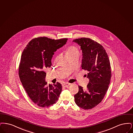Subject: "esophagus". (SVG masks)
Instances as JSON below:
<instances>
[{
  "label": "esophagus",
  "mask_w": 133,
  "mask_h": 133,
  "mask_svg": "<svg viewBox=\"0 0 133 133\" xmlns=\"http://www.w3.org/2000/svg\"><path fill=\"white\" fill-rule=\"evenodd\" d=\"M70 83H64V84H63V86L64 87H68L69 85H70Z\"/></svg>",
  "instance_id": "esophagus-1"
}]
</instances>
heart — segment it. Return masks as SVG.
Wrapping results in <instances>:
<instances>
[{
    "mask_svg": "<svg viewBox=\"0 0 133 133\" xmlns=\"http://www.w3.org/2000/svg\"><path fill=\"white\" fill-rule=\"evenodd\" d=\"M65 52L66 56L69 58L76 55H79V51L78 49L75 46H69L66 50Z\"/></svg>",
    "mask_w": 133,
    "mask_h": 133,
    "instance_id": "1",
    "label": "heart"
}]
</instances>
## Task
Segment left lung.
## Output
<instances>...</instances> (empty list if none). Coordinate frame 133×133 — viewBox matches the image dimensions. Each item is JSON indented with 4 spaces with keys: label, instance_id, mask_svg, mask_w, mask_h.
I'll return each mask as SVG.
<instances>
[{
    "label": "left lung",
    "instance_id": "left-lung-1",
    "mask_svg": "<svg viewBox=\"0 0 133 133\" xmlns=\"http://www.w3.org/2000/svg\"><path fill=\"white\" fill-rule=\"evenodd\" d=\"M82 52V69L88 71L89 79L87 89L78 86L75 95L76 104L85 110L92 109L104 98L110 84L111 71L110 61L104 48L89 38H81L73 41Z\"/></svg>",
    "mask_w": 133,
    "mask_h": 133
}]
</instances>
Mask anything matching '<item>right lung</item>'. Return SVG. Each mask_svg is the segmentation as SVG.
<instances>
[{
  "label": "right lung",
  "mask_w": 133,
  "mask_h": 133,
  "mask_svg": "<svg viewBox=\"0 0 133 133\" xmlns=\"http://www.w3.org/2000/svg\"><path fill=\"white\" fill-rule=\"evenodd\" d=\"M68 39L54 40L39 37L31 41L22 52L19 76L26 93L32 101L41 107H48L57 102L62 90L58 82L46 85L45 70L50 68L53 55L64 46Z\"/></svg>",
  "instance_id": "right-lung-1"
}]
</instances>
